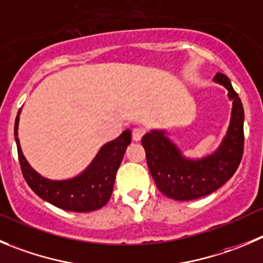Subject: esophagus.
Here are the masks:
<instances>
[{"label":"esophagus","mask_w":263,"mask_h":263,"mask_svg":"<svg viewBox=\"0 0 263 263\" xmlns=\"http://www.w3.org/2000/svg\"><path fill=\"white\" fill-rule=\"evenodd\" d=\"M144 134H145V129L141 128V127H136V128H134V131H132V139H134L135 141H139V140H141V137L144 136Z\"/></svg>","instance_id":"obj_1"}]
</instances>
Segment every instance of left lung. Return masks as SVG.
<instances>
[{
  "instance_id": "1",
  "label": "left lung",
  "mask_w": 263,
  "mask_h": 263,
  "mask_svg": "<svg viewBox=\"0 0 263 263\" xmlns=\"http://www.w3.org/2000/svg\"><path fill=\"white\" fill-rule=\"evenodd\" d=\"M214 82L224 85L228 97L234 101L230 128L217 152L205 158L188 159L181 156L163 131H152L141 140L157 188L173 200L190 201L210 195L232 178L241 162L244 152L241 100L226 75L218 72Z\"/></svg>"
}]
</instances>
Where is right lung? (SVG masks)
<instances>
[{
	"instance_id": "add662e5",
	"label": "right lung",
	"mask_w": 263,
	"mask_h": 263,
	"mask_svg": "<svg viewBox=\"0 0 263 263\" xmlns=\"http://www.w3.org/2000/svg\"><path fill=\"white\" fill-rule=\"evenodd\" d=\"M21 112V110H19ZM19 112L15 119L16 148L22 174L33 192L60 209L75 213H88L101 209L109 202L114 187L115 174L123 159L127 145L131 143V131L105 144L89 166L80 175L68 180H49L39 175L22 153L18 136Z\"/></svg>"
}]
</instances>
